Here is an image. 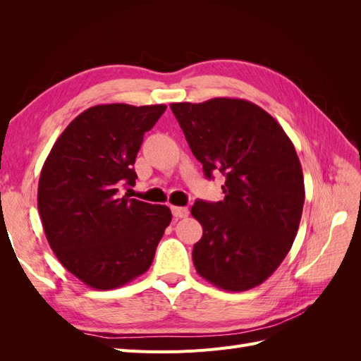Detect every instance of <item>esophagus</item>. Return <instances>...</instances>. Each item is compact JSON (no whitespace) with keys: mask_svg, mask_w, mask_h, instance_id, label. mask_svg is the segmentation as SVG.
<instances>
[{"mask_svg":"<svg viewBox=\"0 0 361 361\" xmlns=\"http://www.w3.org/2000/svg\"><path fill=\"white\" fill-rule=\"evenodd\" d=\"M171 212L176 218H185L190 215L188 207H185V206H171Z\"/></svg>","mask_w":361,"mask_h":361,"instance_id":"34e87169","label":"esophagus"}]
</instances>
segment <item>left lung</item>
<instances>
[{
	"instance_id": "8db88e82",
	"label": "left lung",
	"mask_w": 361,
	"mask_h": 361,
	"mask_svg": "<svg viewBox=\"0 0 361 361\" xmlns=\"http://www.w3.org/2000/svg\"><path fill=\"white\" fill-rule=\"evenodd\" d=\"M207 179L224 174V200H197L199 276L223 290L262 285L289 253L304 204L301 164L290 138L264 108L232 97L170 105Z\"/></svg>"
}]
</instances>
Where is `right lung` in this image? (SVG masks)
<instances>
[{"label": "right lung", "mask_w": 361, "mask_h": 361, "mask_svg": "<svg viewBox=\"0 0 361 361\" xmlns=\"http://www.w3.org/2000/svg\"><path fill=\"white\" fill-rule=\"evenodd\" d=\"M166 108H87L43 164L37 209L45 236L60 264L93 289H116L145 274L171 221L167 206L117 195L135 183L133 166L145 133Z\"/></svg>", "instance_id": "add662e5"}]
</instances>
